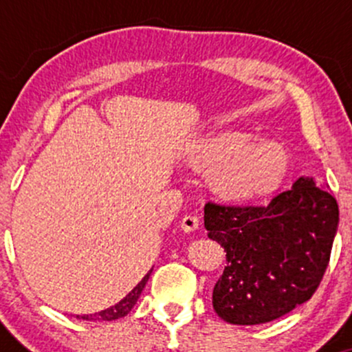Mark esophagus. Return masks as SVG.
<instances>
[{
  "instance_id": "obj_1",
  "label": "esophagus",
  "mask_w": 352,
  "mask_h": 352,
  "mask_svg": "<svg viewBox=\"0 0 352 352\" xmlns=\"http://www.w3.org/2000/svg\"><path fill=\"white\" fill-rule=\"evenodd\" d=\"M200 227V221L199 218L193 217V215H185L184 218H182L180 221V228L184 230V232H195V230H199Z\"/></svg>"
}]
</instances>
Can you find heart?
<instances>
[{
  "instance_id": "b5f03b06",
  "label": "heart",
  "mask_w": 352,
  "mask_h": 352,
  "mask_svg": "<svg viewBox=\"0 0 352 352\" xmlns=\"http://www.w3.org/2000/svg\"><path fill=\"white\" fill-rule=\"evenodd\" d=\"M235 129L201 137L185 152L193 172H208L205 184L218 200L252 204L273 195L289 170V153L273 139L246 140Z\"/></svg>"
}]
</instances>
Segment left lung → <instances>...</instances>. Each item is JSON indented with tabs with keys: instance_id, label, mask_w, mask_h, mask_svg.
I'll return each mask as SVG.
<instances>
[{
	"instance_id": "left-lung-1",
	"label": "left lung",
	"mask_w": 352,
	"mask_h": 352,
	"mask_svg": "<svg viewBox=\"0 0 352 352\" xmlns=\"http://www.w3.org/2000/svg\"><path fill=\"white\" fill-rule=\"evenodd\" d=\"M210 240L227 252L213 309L230 324L274 321L313 296L338 232L336 199L309 177L268 207L205 205Z\"/></svg>"
}]
</instances>
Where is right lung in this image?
<instances>
[{
    "instance_id": "right-lung-1",
    "label": "right lung",
    "mask_w": 352,
    "mask_h": 352,
    "mask_svg": "<svg viewBox=\"0 0 352 352\" xmlns=\"http://www.w3.org/2000/svg\"><path fill=\"white\" fill-rule=\"evenodd\" d=\"M151 273H152V270L145 274V276L142 278V281H140L131 293L125 294L122 300H120L119 302H116V305L111 306V308H106V309L99 311V313H94V314H82V316L76 314V318L84 319V321H114V319L127 316V314L132 311V308L135 306L137 300H139L140 293H142V289L145 288V283L148 281Z\"/></svg>"
}]
</instances>
